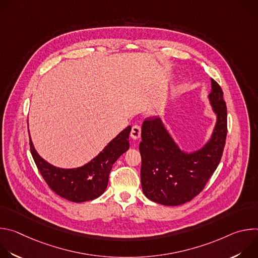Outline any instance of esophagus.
Returning <instances> with one entry per match:
<instances>
[{"label":"esophagus","mask_w":258,"mask_h":258,"mask_svg":"<svg viewBox=\"0 0 258 258\" xmlns=\"http://www.w3.org/2000/svg\"><path fill=\"white\" fill-rule=\"evenodd\" d=\"M131 137L134 140H138L141 137V126L139 124L133 125L132 131H131Z\"/></svg>","instance_id":"34e87169"}]
</instances>
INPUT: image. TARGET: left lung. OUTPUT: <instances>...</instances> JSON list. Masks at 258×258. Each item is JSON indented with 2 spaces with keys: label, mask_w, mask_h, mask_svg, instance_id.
Instances as JSON below:
<instances>
[{
  "label": "left lung",
  "mask_w": 258,
  "mask_h": 258,
  "mask_svg": "<svg viewBox=\"0 0 258 258\" xmlns=\"http://www.w3.org/2000/svg\"><path fill=\"white\" fill-rule=\"evenodd\" d=\"M209 100L217 121L210 141L188 154L175 145L161 120L146 119L142 126L141 182L145 196L156 203L176 206L191 201L205 187L222 159L228 133L227 105L220 86L211 80Z\"/></svg>",
  "instance_id": "obj_1"
}]
</instances>
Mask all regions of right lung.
<instances>
[{"label": "right lung", "mask_w": 258, "mask_h": 258, "mask_svg": "<svg viewBox=\"0 0 258 258\" xmlns=\"http://www.w3.org/2000/svg\"><path fill=\"white\" fill-rule=\"evenodd\" d=\"M131 130L132 127L127 126L97 157L79 168L63 169L51 165L36 153L31 140L30 152L36 167L52 191L72 202H86L98 198L106 190L112 165L130 148Z\"/></svg>", "instance_id": "1"}]
</instances>
